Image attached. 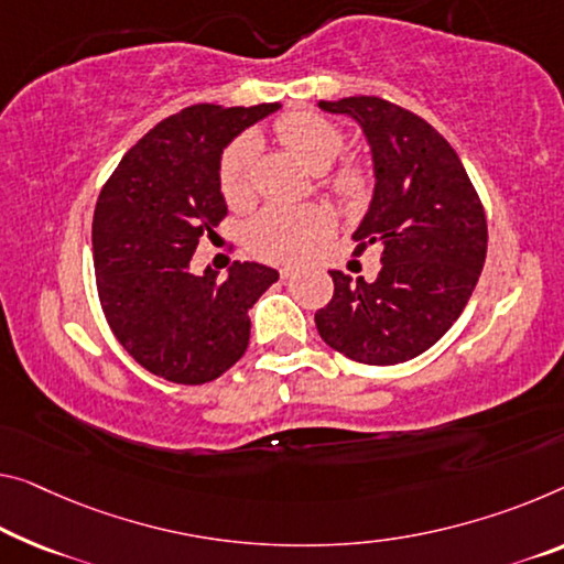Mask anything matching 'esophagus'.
Listing matches in <instances>:
<instances>
[{"label":"esophagus","instance_id":"obj_1","mask_svg":"<svg viewBox=\"0 0 564 564\" xmlns=\"http://www.w3.org/2000/svg\"><path fill=\"white\" fill-rule=\"evenodd\" d=\"M280 274H282V280H292V276L297 274V270H294V267H282Z\"/></svg>","mask_w":564,"mask_h":564}]
</instances>
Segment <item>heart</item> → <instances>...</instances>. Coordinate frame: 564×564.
<instances>
[{"instance_id": "b5f03b06", "label": "heart", "mask_w": 564, "mask_h": 564, "mask_svg": "<svg viewBox=\"0 0 564 564\" xmlns=\"http://www.w3.org/2000/svg\"><path fill=\"white\" fill-rule=\"evenodd\" d=\"M274 135L284 149L297 155L310 171H327L340 155L345 135L340 126L315 112H290L274 123ZM257 138L239 135L221 155L219 186L231 206H245L252 198V169L257 159ZM366 188L360 169L345 166L333 181V192L343 198H358ZM330 214L319 206L270 204L249 219L245 241L257 257L272 262H292L305 257L319 237L330 231Z\"/></svg>"}]
</instances>
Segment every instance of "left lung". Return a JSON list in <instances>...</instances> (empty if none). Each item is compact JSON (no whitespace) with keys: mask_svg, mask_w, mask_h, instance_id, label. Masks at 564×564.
I'll use <instances>...</instances> for the list:
<instances>
[{"mask_svg":"<svg viewBox=\"0 0 564 564\" xmlns=\"http://www.w3.org/2000/svg\"><path fill=\"white\" fill-rule=\"evenodd\" d=\"M360 126L372 159V198L352 231L355 254L378 245L376 282L333 270L335 294L317 333L366 366L426 352L462 315L487 259V216L456 151L426 120L383 98L319 100Z\"/></svg>","mask_w":564,"mask_h":564,"instance_id":"obj_1","label":"left lung"}]
</instances>
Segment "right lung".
<instances>
[{"label": "right lung", "instance_id": "1", "mask_svg": "<svg viewBox=\"0 0 564 564\" xmlns=\"http://www.w3.org/2000/svg\"><path fill=\"white\" fill-rule=\"evenodd\" d=\"M280 102H202L161 120L123 155L93 216V264L110 330L135 362L171 383L202 386L249 345V310L280 272L234 262L227 276L192 272L206 231L227 216L219 163L249 126Z\"/></svg>", "mask_w": 564, "mask_h": 564}]
</instances>
